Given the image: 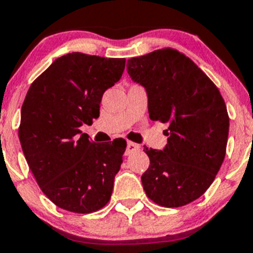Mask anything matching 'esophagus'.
Returning <instances> with one entry per match:
<instances>
[{
  "label": "esophagus",
  "instance_id": "esophagus-1",
  "mask_svg": "<svg viewBox=\"0 0 253 253\" xmlns=\"http://www.w3.org/2000/svg\"><path fill=\"white\" fill-rule=\"evenodd\" d=\"M141 149V146L137 143H133V142H127V148H126V154L128 156V154H132L134 153V152L139 151Z\"/></svg>",
  "mask_w": 253,
  "mask_h": 253
}]
</instances>
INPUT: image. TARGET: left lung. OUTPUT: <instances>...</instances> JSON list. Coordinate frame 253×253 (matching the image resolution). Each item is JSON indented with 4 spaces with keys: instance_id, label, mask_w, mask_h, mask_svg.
Instances as JSON below:
<instances>
[{
    "instance_id": "left-lung-1",
    "label": "left lung",
    "mask_w": 253,
    "mask_h": 253,
    "mask_svg": "<svg viewBox=\"0 0 253 253\" xmlns=\"http://www.w3.org/2000/svg\"><path fill=\"white\" fill-rule=\"evenodd\" d=\"M127 73L146 90L149 119L168 125L166 147L143 149L147 197L166 208L194 202L211 185L226 152L230 121L219 89L194 61L169 48L128 59Z\"/></svg>"
}]
</instances>
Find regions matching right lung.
Wrapping results in <instances>:
<instances>
[{"label":"right lung","mask_w":253,"mask_h":253,"mask_svg":"<svg viewBox=\"0 0 253 253\" xmlns=\"http://www.w3.org/2000/svg\"><path fill=\"white\" fill-rule=\"evenodd\" d=\"M125 59L69 53L34 80L21 111L19 142L42 192L61 209L89 214L109 203L126 141L94 143L80 131L100 115Z\"/></svg>","instance_id":"obj_1"}]
</instances>
